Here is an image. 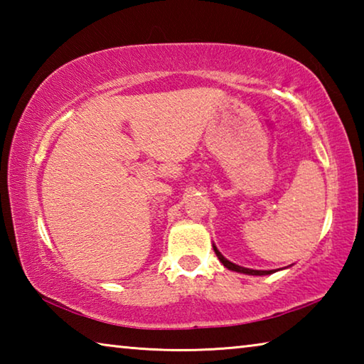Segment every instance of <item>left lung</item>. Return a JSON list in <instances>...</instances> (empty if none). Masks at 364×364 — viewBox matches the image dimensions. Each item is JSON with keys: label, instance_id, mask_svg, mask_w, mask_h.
<instances>
[{"label": "left lung", "instance_id": "8db88e82", "mask_svg": "<svg viewBox=\"0 0 364 364\" xmlns=\"http://www.w3.org/2000/svg\"><path fill=\"white\" fill-rule=\"evenodd\" d=\"M213 250H215V254H217V257H218V260L223 263V267H226L228 269H231V271H237V273H244V274H252V276H264V274H271V273H274L276 269H269V271H263V269H250V268H244V267H239V264H236V263H232V262H230V260H226V258L220 254V250L215 247L213 245Z\"/></svg>", "mask_w": 364, "mask_h": 364}]
</instances>
